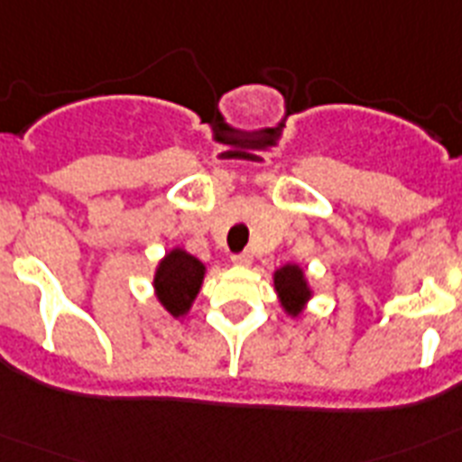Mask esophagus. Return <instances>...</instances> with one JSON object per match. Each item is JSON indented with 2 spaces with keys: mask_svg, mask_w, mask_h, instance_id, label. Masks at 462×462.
<instances>
[{
  "mask_svg": "<svg viewBox=\"0 0 462 462\" xmlns=\"http://www.w3.org/2000/svg\"><path fill=\"white\" fill-rule=\"evenodd\" d=\"M231 261H234L236 266H250V263H252V254H250V252H240V254L231 256Z\"/></svg>",
  "mask_w": 462,
  "mask_h": 462,
  "instance_id": "obj_1",
  "label": "esophagus"
}]
</instances>
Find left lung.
Returning <instances> with one entry per match:
<instances>
[{"label":"left lung","instance_id":"obj_1","mask_svg":"<svg viewBox=\"0 0 462 462\" xmlns=\"http://www.w3.org/2000/svg\"><path fill=\"white\" fill-rule=\"evenodd\" d=\"M273 289L277 293L280 308L291 319L305 312V308H308L314 296L308 273L300 263H284V266L275 268L273 271Z\"/></svg>","mask_w":462,"mask_h":462}]
</instances>
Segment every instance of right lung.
I'll use <instances>...</instances> for the list:
<instances>
[{
    "mask_svg": "<svg viewBox=\"0 0 462 462\" xmlns=\"http://www.w3.org/2000/svg\"><path fill=\"white\" fill-rule=\"evenodd\" d=\"M206 273V263L191 256L185 247H171L154 268V298L173 319H182L201 291Z\"/></svg>",
    "mask_w": 462,
    "mask_h": 462,
    "instance_id": "1",
    "label": "right lung"
}]
</instances>
